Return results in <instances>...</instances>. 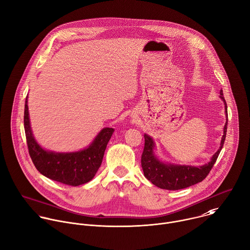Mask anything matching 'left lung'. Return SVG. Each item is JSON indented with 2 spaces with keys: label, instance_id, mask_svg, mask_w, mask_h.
Here are the masks:
<instances>
[{
  "label": "left lung",
  "instance_id": "obj_1",
  "mask_svg": "<svg viewBox=\"0 0 250 250\" xmlns=\"http://www.w3.org/2000/svg\"><path fill=\"white\" fill-rule=\"evenodd\" d=\"M220 98L222 99L225 105V114L227 122L224 126V133L218 151L212 156L211 160L203 166L177 165L161 161L155 155L156 144L153 138L146 133L144 134L145 144L141 156V166L145 178L148 181H150L154 186L162 189L178 190L194 186L202 182L207 177L223 148L227 134L228 110L222 89L220 90Z\"/></svg>",
  "mask_w": 250,
  "mask_h": 250
}]
</instances>
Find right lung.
I'll return each mask as SVG.
<instances>
[{"mask_svg": "<svg viewBox=\"0 0 250 250\" xmlns=\"http://www.w3.org/2000/svg\"><path fill=\"white\" fill-rule=\"evenodd\" d=\"M27 97L24 106V130L29 155L36 169L46 178L67 186L77 187L90 182L100 168L107 144L115 129L104 127L88 147L76 152L46 150L32 133Z\"/></svg>", "mask_w": 250, "mask_h": 250, "instance_id": "add662e5", "label": "right lung"}]
</instances>
